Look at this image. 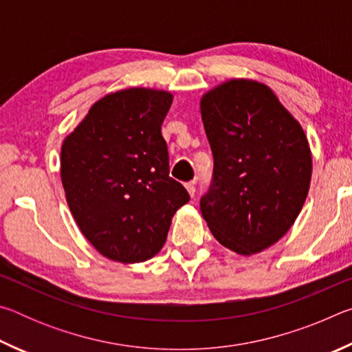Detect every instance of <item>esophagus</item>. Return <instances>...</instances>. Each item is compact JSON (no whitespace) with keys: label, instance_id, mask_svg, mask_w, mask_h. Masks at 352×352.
I'll return each mask as SVG.
<instances>
[{"label":"esophagus","instance_id":"esophagus-1","mask_svg":"<svg viewBox=\"0 0 352 352\" xmlns=\"http://www.w3.org/2000/svg\"><path fill=\"white\" fill-rule=\"evenodd\" d=\"M184 186H186L190 197H194V195H195V182H189V183L184 184Z\"/></svg>","mask_w":352,"mask_h":352}]
</instances>
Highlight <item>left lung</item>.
Wrapping results in <instances>:
<instances>
[{
  "instance_id": "1",
  "label": "left lung",
  "mask_w": 352,
  "mask_h": 352,
  "mask_svg": "<svg viewBox=\"0 0 352 352\" xmlns=\"http://www.w3.org/2000/svg\"><path fill=\"white\" fill-rule=\"evenodd\" d=\"M200 111L214 157L201 216L223 247L259 253L287 233L305 205L312 175L305 130L256 80L222 83L204 94Z\"/></svg>"
}]
</instances>
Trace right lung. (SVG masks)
<instances>
[{"label": "right lung", "mask_w": 352, "mask_h": 352, "mask_svg": "<svg viewBox=\"0 0 352 352\" xmlns=\"http://www.w3.org/2000/svg\"><path fill=\"white\" fill-rule=\"evenodd\" d=\"M172 94L129 88L98 100L65 138L60 177L71 214L100 254L133 264L164 245L178 208L189 201L169 177L162 124Z\"/></svg>", "instance_id": "add662e5"}]
</instances>
